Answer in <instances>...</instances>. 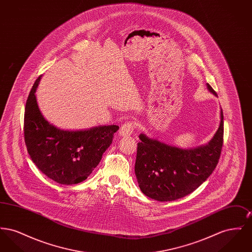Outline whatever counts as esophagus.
I'll return each mask as SVG.
<instances>
[{"instance_id":"esophagus-1","label":"esophagus","mask_w":252,"mask_h":252,"mask_svg":"<svg viewBox=\"0 0 252 252\" xmlns=\"http://www.w3.org/2000/svg\"><path fill=\"white\" fill-rule=\"evenodd\" d=\"M134 128V124L133 123H125L122 126H121L120 130H119V134L122 137L125 136H130L132 133V130Z\"/></svg>"}]
</instances>
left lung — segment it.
<instances>
[{"mask_svg":"<svg viewBox=\"0 0 252 252\" xmlns=\"http://www.w3.org/2000/svg\"><path fill=\"white\" fill-rule=\"evenodd\" d=\"M208 91L217 96L207 83ZM224 122L209 143L180 148L141 133L135 162V175L144 194L157 201H173L193 192L207 180L218 163L223 145Z\"/></svg>","mask_w":252,"mask_h":252,"instance_id":"1","label":"left lung"}]
</instances>
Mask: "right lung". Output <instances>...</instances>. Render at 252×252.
<instances>
[{
  "label": "right lung",
  "instance_id": "1",
  "mask_svg": "<svg viewBox=\"0 0 252 252\" xmlns=\"http://www.w3.org/2000/svg\"><path fill=\"white\" fill-rule=\"evenodd\" d=\"M41 76L33 85L25 105L24 140L31 159L49 179L63 185L86 180L112 143L116 125L89 129H61L44 118L36 102Z\"/></svg>",
  "mask_w": 252,
  "mask_h": 252
}]
</instances>
